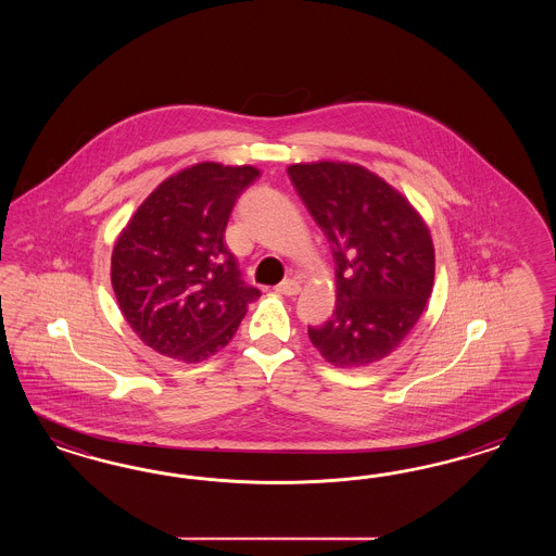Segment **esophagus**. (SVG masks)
<instances>
[{
	"label": "esophagus",
	"mask_w": 556,
	"mask_h": 556,
	"mask_svg": "<svg viewBox=\"0 0 556 556\" xmlns=\"http://www.w3.org/2000/svg\"><path fill=\"white\" fill-rule=\"evenodd\" d=\"M300 289H302V287H300L298 281H293V279H287L283 283H279V286L275 287V291L281 293V295H298Z\"/></svg>",
	"instance_id": "obj_1"
}]
</instances>
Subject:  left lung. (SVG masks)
Returning a JSON list of instances; mask_svg holds the SVG:
<instances>
[{"label": "left lung", "mask_w": 556, "mask_h": 556, "mask_svg": "<svg viewBox=\"0 0 556 556\" xmlns=\"http://www.w3.org/2000/svg\"><path fill=\"white\" fill-rule=\"evenodd\" d=\"M289 179L337 261V307L312 344L340 369L393 353L412 332L434 286L432 236L395 187L353 163H298Z\"/></svg>", "instance_id": "left-lung-1"}]
</instances>
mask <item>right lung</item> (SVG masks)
Wrapping results in <instances>:
<instances>
[{
	"mask_svg": "<svg viewBox=\"0 0 556 556\" xmlns=\"http://www.w3.org/2000/svg\"><path fill=\"white\" fill-rule=\"evenodd\" d=\"M251 165L198 163L167 177L138 205L112 253L119 309L152 351L200 363L224 349L261 291L240 279L224 242Z\"/></svg>",
	"mask_w": 556,
	"mask_h": 556,
	"instance_id": "obj_1",
	"label": "right lung"
}]
</instances>
